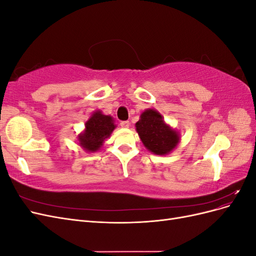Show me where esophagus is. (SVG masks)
Segmentation results:
<instances>
[{
	"label": "esophagus",
	"instance_id": "1",
	"mask_svg": "<svg viewBox=\"0 0 256 256\" xmlns=\"http://www.w3.org/2000/svg\"><path fill=\"white\" fill-rule=\"evenodd\" d=\"M129 125H130V124H129L128 120H124V122H120V127H122V128H128Z\"/></svg>",
	"mask_w": 256,
	"mask_h": 256
}]
</instances>
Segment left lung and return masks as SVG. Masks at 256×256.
<instances>
[{
	"mask_svg": "<svg viewBox=\"0 0 256 256\" xmlns=\"http://www.w3.org/2000/svg\"><path fill=\"white\" fill-rule=\"evenodd\" d=\"M136 131L147 150L156 154H166L175 148L180 138L162 120V116L152 109L141 114V120L136 124Z\"/></svg>",
	"mask_w": 256,
	"mask_h": 256,
	"instance_id": "1",
	"label": "left lung"
}]
</instances>
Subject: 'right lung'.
<instances>
[{
  "instance_id": "right-lung-1",
  "label": "right lung",
  "mask_w": 256,
  "mask_h": 256,
  "mask_svg": "<svg viewBox=\"0 0 256 256\" xmlns=\"http://www.w3.org/2000/svg\"><path fill=\"white\" fill-rule=\"evenodd\" d=\"M115 128L111 116L95 112L85 124V131L79 136L80 145L88 152H96Z\"/></svg>"
}]
</instances>
